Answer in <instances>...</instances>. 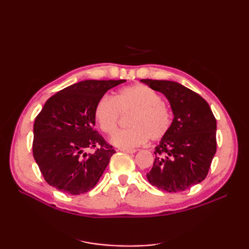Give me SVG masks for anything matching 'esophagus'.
Returning <instances> with one entry per match:
<instances>
[{"label": "esophagus", "mask_w": 249, "mask_h": 249, "mask_svg": "<svg viewBox=\"0 0 249 249\" xmlns=\"http://www.w3.org/2000/svg\"><path fill=\"white\" fill-rule=\"evenodd\" d=\"M121 152H124V153H128V154H133V153H136V150L134 149H124V147H122V149H119Z\"/></svg>", "instance_id": "esophagus-1"}]
</instances>
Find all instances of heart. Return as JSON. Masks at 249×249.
Returning <instances> with one entry per match:
<instances>
[{"label":"heart","mask_w":249,"mask_h":249,"mask_svg":"<svg viewBox=\"0 0 249 249\" xmlns=\"http://www.w3.org/2000/svg\"><path fill=\"white\" fill-rule=\"evenodd\" d=\"M130 115L128 128L115 133L111 142L124 147L143 144L147 139L157 141L171 127L172 115L155 89L145 84H134L121 89L114 97L104 96L94 108V118L104 134L111 135L118 128L121 114Z\"/></svg>","instance_id":"1"}]
</instances>
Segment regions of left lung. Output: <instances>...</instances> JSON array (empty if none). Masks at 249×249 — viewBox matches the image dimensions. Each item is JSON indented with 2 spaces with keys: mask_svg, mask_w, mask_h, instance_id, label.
<instances>
[{
  "mask_svg": "<svg viewBox=\"0 0 249 249\" xmlns=\"http://www.w3.org/2000/svg\"><path fill=\"white\" fill-rule=\"evenodd\" d=\"M170 103L173 121L155 147V160L146 178L168 193L183 192L208 176L216 153V119L205 99L182 84L141 79Z\"/></svg>",
  "mask_w": 249,
  "mask_h": 249,
  "instance_id": "8db88e82",
  "label": "left lung"
}]
</instances>
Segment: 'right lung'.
Returning a JSON list of instances; mask_svg holds the SVG:
<instances>
[{"instance_id":"add662e5","label":"right lung","mask_w":249,"mask_h":249,"mask_svg":"<svg viewBox=\"0 0 249 249\" xmlns=\"http://www.w3.org/2000/svg\"><path fill=\"white\" fill-rule=\"evenodd\" d=\"M126 80H86L47 100L34 122L33 156L45 181L63 193L91 190L115 151L94 129V108L108 89ZM95 148L94 153L85 152Z\"/></svg>"}]
</instances>
